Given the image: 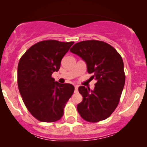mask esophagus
<instances>
[{
  "mask_svg": "<svg viewBox=\"0 0 147 147\" xmlns=\"http://www.w3.org/2000/svg\"><path fill=\"white\" fill-rule=\"evenodd\" d=\"M78 91V86H75V92H77Z\"/></svg>",
  "mask_w": 147,
  "mask_h": 147,
  "instance_id": "34e87169",
  "label": "esophagus"
}]
</instances>
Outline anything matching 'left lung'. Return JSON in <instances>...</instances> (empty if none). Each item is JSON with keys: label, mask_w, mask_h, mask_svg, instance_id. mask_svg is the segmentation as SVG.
I'll return each mask as SVG.
<instances>
[{"label": "left lung", "mask_w": 147, "mask_h": 147, "mask_svg": "<svg viewBox=\"0 0 147 147\" xmlns=\"http://www.w3.org/2000/svg\"><path fill=\"white\" fill-rule=\"evenodd\" d=\"M70 51L86 62L88 72L93 73L91 78L97 80L93 90L79 87L83 97L77 105L79 113L89 122L106 119L117 108L125 84L122 57L113 47L97 40L79 42Z\"/></svg>", "instance_id": "left-lung-1"}]
</instances>
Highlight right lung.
I'll return each instance as SVG.
<instances>
[{
	"label": "right lung",
	"mask_w": 147,
	"mask_h": 147,
	"mask_svg": "<svg viewBox=\"0 0 147 147\" xmlns=\"http://www.w3.org/2000/svg\"><path fill=\"white\" fill-rule=\"evenodd\" d=\"M74 42L46 40L33 45L20 59L18 86L29 112L38 120L54 122L63 115L65 104L75 87L59 84L52 77Z\"/></svg>",
	"instance_id": "right-lung-1"
}]
</instances>
